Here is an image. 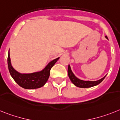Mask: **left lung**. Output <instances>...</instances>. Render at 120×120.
Instances as JSON below:
<instances>
[{"label": "left lung", "mask_w": 120, "mask_h": 120, "mask_svg": "<svg viewBox=\"0 0 120 120\" xmlns=\"http://www.w3.org/2000/svg\"><path fill=\"white\" fill-rule=\"evenodd\" d=\"M106 38L108 39V37L106 36ZM68 74L69 78L70 79L72 83L74 84L75 86L79 87H81V88H87V87H93V86H97L98 84L101 83L103 80L105 79L106 75L103 77L102 79H100L97 81H84V80H80V79H78L77 77L74 75V74L72 72L71 68L70 65L69 64L68 69Z\"/></svg>", "instance_id": "obj_1"}]
</instances>
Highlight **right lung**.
Segmentation results:
<instances>
[{"label":"right lung","instance_id":"right-lung-1","mask_svg":"<svg viewBox=\"0 0 120 120\" xmlns=\"http://www.w3.org/2000/svg\"><path fill=\"white\" fill-rule=\"evenodd\" d=\"M60 57L50 61L43 69L40 71L30 74H22L17 71L12 66L10 59V51L8 56V66L12 79L20 87L24 89H37L45 85L50 75V70Z\"/></svg>","mask_w":120,"mask_h":120}]
</instances>
